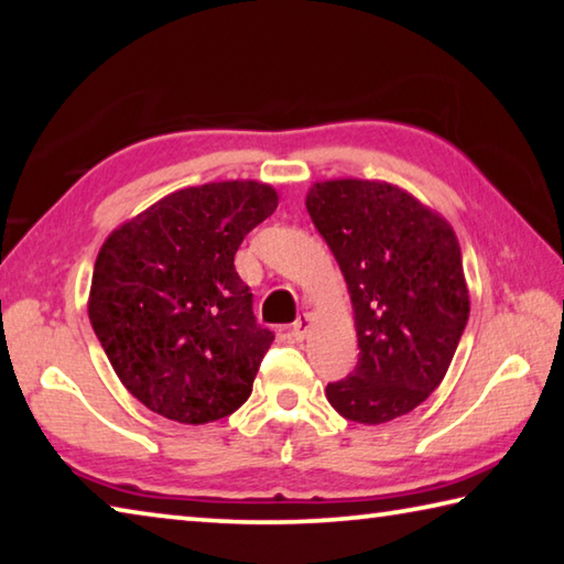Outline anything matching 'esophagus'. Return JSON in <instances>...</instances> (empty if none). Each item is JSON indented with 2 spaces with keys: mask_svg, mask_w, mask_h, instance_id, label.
<instances>
[{
  "mask_svg": "<svg viewBox=\"0 0 564 564\" xmlns=\"http://www.w3.org/2000/svg\"><path fill=\"white\" fill-rule=\"evenodd\" d=\"M311 323H313V313H301V316L295 318V323L291 326V338L303 340L305 336H308Z\"/></svg>",
  "mask_w": 564,
  "mask_h": 564,
  "instance_id": "obj_1",
  "label": "esophagus"
}]
</instances>
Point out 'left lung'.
<instances>
[{"mask_svg":"<svg viewBox=\"0 0 564 564\" xmlns=\"http://www.w3.org/2000/svg\"><path fill=\"white\" fill-rule=\"evenodd\" d=\"M346 279L360 358L326 398L352 423L410 413L443 383L470 316L453 226L388 181H318L305 196Z\"/></svg>","mask_w":564,"mask_h":564,"instance_id":"1","label":"left lung"}]
</instances>
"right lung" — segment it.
<instances>
[{
	"instance_id": "obj_1",
	"label": "right lung",
	"mask_w": 564,
	"mask_h": 564,
	"mask_svg": "<svg viewBox=\"0 0 564 564\" xmlns=\"http://www.w3.org/2000/svg\"><path fill=\"white\" fill-rule=\"evenodd\" d=\"M279 206L261 181L174 191L99 248L89 321L113 373L149 410L186 425L231 415L251 395L273 333L234 256Z\"/></svg>"
}]
</instances>
